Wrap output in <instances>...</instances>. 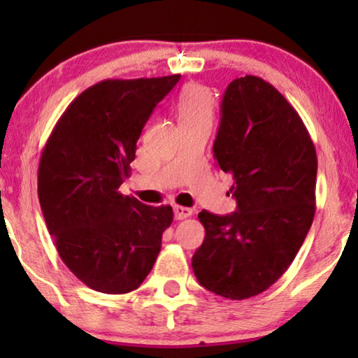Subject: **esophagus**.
Returning a JSON list of instances; mask_svg holds the SVG:
<instances>
[{
    "instance_id": "esophagus-1",
    "label": "esophagus",
    "mask_w": 358,
    "mask_h": 358,
    "mask_svg": "<svg viewBox=\"0 0 358 358\" xmlns=\"http://www.w3.org/2000/svg\"><path fill=\"white\" fill-rule=\"evenodd\" d=\"M173 212H175V219L176 220H183V219H188V217H192L193 210L188 207H182V205H175L173 207Z\"/></svg>"
}]
</instances>
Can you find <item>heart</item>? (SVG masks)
I'll list each match as a JSON object with an SVG mask.
<instances>
[{
    "mask_svg": "<svg viewBox=\"0 0 358 358\" xmlns=\"http://www.w3.org/2000/svg\"><path fill=\"white\" fill-rule=\"evenodd\" d=\"M178 114L182 126L195 122H212L213 97L202 85H188L180 94Z\"/></svg>",
    "mask_w": 358,
    "mask_h": 358,
    "instance_id": "obj_1",
    "label": "heart"
}]
</instances>
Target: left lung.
I'll return each mask as SVG.
<instances>
[{"mask_svg": "<svg viewBox=\"0 0 358 358\" xmlns=\"http://www.w3.org/2000/svg\"><path fill=\"white\" fill-rule=\"evenodd\" d=\"M213 158L231 173L237 212L199 213L203 244L192 268L229 299L266 291L296 257L315 217V145L299 114L261 77L232 80L220 106Z\"/></svg>", "mask_w": 358, "mask_h": 358, "instance_id": "left-lung-1", "label": "left lung"}]
</instances>
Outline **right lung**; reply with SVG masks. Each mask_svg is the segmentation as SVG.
<instances>
[{
    "mask_svg": "<svg viewBox=\"0 0 358 358\" xmlns=\"http://www.w3.org/2000/svg\"><path fill=\"white\" fill-rule=\"evenodd\" d=\"M180 76L108 79L71 102L43 148L38 199L59 256L85 286L124 294L141 286L173 222L119 187L151 113Z\"/></svg>",
    "mask_w": 358,
    "mask_h": 358,
    "instance_id": "add662e5",
    "label": "right lung"
}]
</instances>
